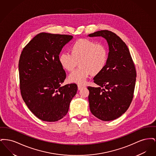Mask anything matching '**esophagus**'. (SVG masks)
Returning a JSON list of instances; mask_svg holds the SVG:
<instances>
[{"mask_svg": "<svg viewBox=\"0 0 156 156\" xmlns=\"http://www.w3.org/2000/svg\"><path fill=\"white\" fill-rule=\"evenodd\" d=\"M84 87H85L82 85H80V84L78 85V90H81L82 88H84Z\"/></svg>", "mask_w": 156, "mask_h": 156, "instance_id": "34e87169", "label": "esophagus"}]
</instances>
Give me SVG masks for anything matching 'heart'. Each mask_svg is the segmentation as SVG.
<instances>
[{"instance_id": "heart-1", "label": "heart", "mask_w": 156, "mask_h": 156, "mask_svg": "<svg viewBox=\"0 0 156 156\" xmlns=\"http://www.w3.org/2000/svg\"><path fill=\"white\" fill-rule=\"evenodd\" d=\"M71 54L63 52L59 54L58 62L67 71H72L77 66L80 67L71 73L68 80L78 83L85 82L90 74H100L106 67L108 60L106 47L101 44L87 38L76 40L69 48Z\"/></svg>"}]
</instances>
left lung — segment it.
Returning a JSON list of instances; mask_svg holds the SVG:
<instances>
[{"label": "left lung", "mask_w": 156, "mask_h": 156, "mask_svg": "<svg viewBox=\"0 0 156 156\" xmlns=\"http://www.w3.org/2000/svg\"><path fill=\"white\" fill-rule=\"evenodd\" d=\"M88 36L104 37L109 50L106 67L94 78L99 87H88L90 111L98 119L113 120L125 113L132 101L136 68L128 47L115 33L101 30Z\"/></svg>", "instance_id": "1"}]
</instances>
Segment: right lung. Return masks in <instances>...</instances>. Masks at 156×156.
Returning a JSON list of instances; mask_svg holds the SVG:
<instances>
[{
  "instance_id": "obj_1",
  "label": "right lung",
  "mask_w": 156,
  "mask_h": 156,
  "mask_svg": "<svg viewBox=\"0 0 156 156\" xmlns=\"http://www.w3.org/2000/svg\"><path fill=\"white\" fill-rule=\"evenodd\" d=\"M73 36L38 34L25 46L19 61L23 99L38 119L56 122L67 115L76 94L75 83L61 87L66 74L58 62L62 47Z\"/></svg>"
}]
</instances>
